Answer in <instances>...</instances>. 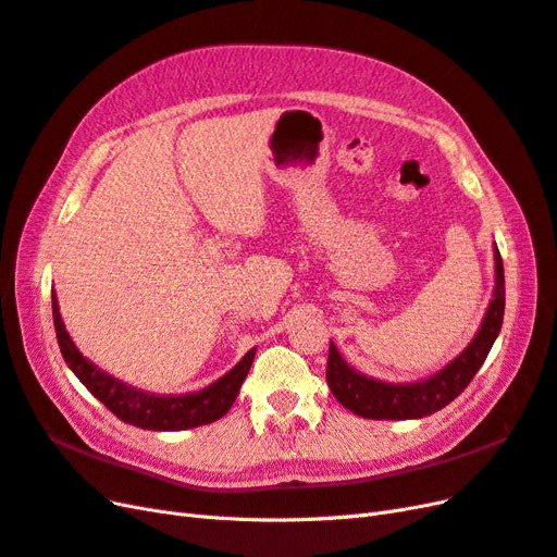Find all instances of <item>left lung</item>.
<instances>
[{"instance_id":"left-lung-1","label":"left lung","mask_w":557,"mask_h":557,"mask_svg":"<svg viewBox=\"0 0 557 557\" xmlns=\"http://www.w3.org/2000/svg\"><path fill=\"white\" fill-rule=\"evenodd\" d=\"M495 252V290L487 305V311L481 320V327L474 339L458 358H453L440 372L420 379L413 383H385L379 379L367 376L350 367L342 352L330 342L327 356V385L336 401L362 418L372 420H413L425 418L434 411L444 409L458 397L469 381L476 376L481 364L491 352L504 320V264L499 258L497 246Z\"/></svg>"}]
</instances>
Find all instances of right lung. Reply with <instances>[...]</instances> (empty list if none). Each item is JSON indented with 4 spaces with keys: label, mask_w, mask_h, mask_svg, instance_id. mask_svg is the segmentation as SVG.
<instances>
[{
    "label": "right lung",
    "mask_w": 557,
    "mask_h": 557,
    "mask_svg": "<svg viewBox=\"0 0 557 557\" xmlns=\"http://www.w3.org/2000/svg\"><path fill=\"white\" fill-rule=\"evenodd\" d=\"M53 323H55L62 358L66 364H70L76 379L86 385L113 416L121 418L123 423L137 425L141 430L178 432V430L209 425L213 420L223 418L230 411L234 399H237L239 387L252 364V358H256V348H250L225 376L213 381L199 393L156 395V393L141 391V387L117 381L115 376L102 372L95 362H90L86 356H83L62 323L55 295H53Z\"/></svg>",
    "instance_id": "1"
}]
</instances>
